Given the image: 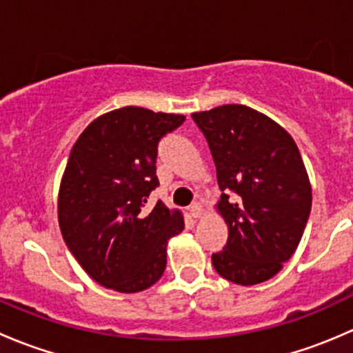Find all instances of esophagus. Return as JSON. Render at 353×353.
Masks as SVG:
<instances>
[{
  "label": "esophagus",
  "mask_w": 353,
  "mask_h": 353,
  "mask_svg": "<svg viewBox=\"0 0 353 353\" xmlns=\"http://www.w3.org/2000/svg\"><path fill=\"white\" fill-rule=\"evenodd\" d=\"M188 212H190V215L193 216V219H199V216L203 215V206L199 205V203H193V205L188 208Z\"/></svg>",
  "instance_id": "34e87169"
}]
</instances>
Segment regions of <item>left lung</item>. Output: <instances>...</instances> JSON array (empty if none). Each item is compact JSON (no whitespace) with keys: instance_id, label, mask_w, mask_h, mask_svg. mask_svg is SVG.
I'll use <instances>...</instances> for the list:
<instances>
[{"instance_id":"8db88e82","label":"left lung","mask_w":353,"mask_h":353,"mask_svg":"<svg viewBox=\"0 0 353 353\" xmlns=\"http://www.w3.org/2000/svg\"><path fill=\"white\" fill-rule=\"evenodd\" d=\"M191 116L208 141L216 181L225 191L216 212L229 237L212 254L213 266L237 285L266 282L292 258L311 213L312 190L301 152L279 123L248 105L227 104Z\"/></svg>"}]
</instances>
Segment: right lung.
<instances>
[{
    "instance_id": "obj_1",
    "label": "right lung",
    "mask_w": 353,
    "mask_h": 353,
    "mask_svg": "<svg viewBox=\"0 0 353 353\" xmlns=\"http://www.w3.org/2000/svg\"><path fill=\"white\" fill-rule=\"evenodd\" d=\"M183 114L114 109L92 121L71 148L58 194L63 239L102 287L137 294L167 265V243L184 229L183 213L147 198L159 186L157 147Z\"/></svg>"
}]
</instances>
